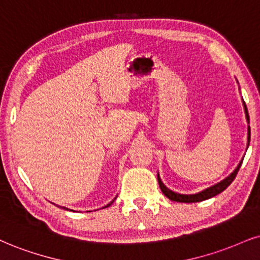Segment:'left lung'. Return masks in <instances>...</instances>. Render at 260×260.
Instances as JSON below:
<instances>
[{"instance_id":"obj_1","label":"left lung","mask_w":260,"mask_h":260,"mask_svg":"<svg viewBox=\"0 0 260 260\" xmlns=\"http://www.w3.org/2000/svg\"><path fill=\"white\" fill-rule=\"evenodd\" d=\"M243 106H245V113H246V118H247V121L249 123V117H248V111H247V107H246V104L243 102ZM249 140H251V129H249L248 126V145H249ZM247 145V146H248ZM241 164H242V160L241 162L238 165V168L234 170V172H232V175L228 176L225 179H223L222 182H219V183L212 185V187L205 189V190L200 191V193L198 194H190V195H185V194H178V193H175V191L170 190L169 188H166L164 183L161 182V179H160L159 175H158V182H159V187L161 189V191L164 193V195L166 198H169L170 200L172 201H177V203H199V201H203V200H207V199L212 198V197H216L217 194L222 193L223 190H225L226 188L229 187L230 183L235 179L236 175H238L240 168H241Z\"/></svg>"}]
</instances>
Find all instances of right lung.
Listing matches in <instances>:
<instances>
[{
    "label": "right lung",
    "mask_w": 260,
    "mask_h": 260,
    "mask_svg": "<svg viewBox=\"0 0 260 260\" xmlns=\"http://www.w3.org/2000/svg\"><path fill=\"white\" fill-rule=\"evenodd\" d=\"M113 201H114V200H113ZM113 201H112V203H111V204H113ZM111 204H108V205H107V206H105V207H108V206H111ZM59 207H60V208H65V210H67V208H66V207H62V206H59ZM70 211H71V210H70Z\"/></svg>",
    "instance_id": "right-lung-1"
}]
</instances>
